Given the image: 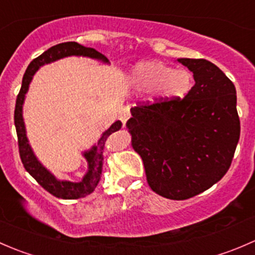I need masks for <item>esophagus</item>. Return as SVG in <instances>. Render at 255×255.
I'll return each instance as SVG.
<instances>
[{"label": "esophagus", "mask_w": 255, "mask_h": 255, "mask_svg": "<svg viewBox=\"0 0 255 255\" xmlns=\"http://www.w3.org/2000/svg\"><path fill=\"white\" fill-rule=\"evenodd\" d=\"M130 118V111H129V107H125L120 113V120L122 121L123 123H127V121Z\"/></svg>", "instance_id": "obj_1"}]
</instances>
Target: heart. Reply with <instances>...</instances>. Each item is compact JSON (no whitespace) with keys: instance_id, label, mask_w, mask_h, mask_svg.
I'll return each mask as SVG.
<instances>
[{"instance_id":"1","label":"heart","mask_w":255,"mask_h":255,"mask_svg":"<svg viewBox=\"0 0 255 255\" xmlns=\"http://www.w3.org/2000/svg\"><path fill=\"white\" fill-rule=\"evenodd\" d=\"M130 81L139 91H150L158 100L182 97L191 89V76L185 70H173L159 61H142L133 68Z\"/></svg>"}]
</instances>
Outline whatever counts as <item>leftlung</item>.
Wrapping results in <instances>:
<instances>
[{"instance_id": "8db88e82", "label": "left lung", "mask_w": 255, "mask_h": 255, "mask_svg": "<svg viewBox=\"0 0 255 255\" xmlns=\"http://www.w3.org/2000/svg\"><path fill=\"white\" fill-rule=\"evenodd\" d=\"M194 74L184 99L132 107L127 128L149 186L160 196L186 200L220 181L241 134L233 82L205 59H177Z\"/></svg>"}]
</instances>
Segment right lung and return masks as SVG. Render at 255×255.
<instances>
[{"label":"right lung","mask_w":255,"mask_h":255,"mask_svg":"<svg viewBox=\"0 0 255 255\" xmlns=\"http://www.w3.org/2000/svg\"><path fill=\"white\" fill-rule=\"evenodd\" d=\"M71 55L87 56V58L97 59V60H101L104 63L109 64V59L104 54L97 51L96 49L84 47V45L79 44L76 42H66L54 45V47L45 50L42 55H39L34 60L30 61V64L28 65L24 76H23L22 87H20L19 94L17 96L16 109H14V126H16L19 155L23 166H24V169L30 175L37 180V182L43 189L47 190L49 194L64 200L81 199V197H85L91 194V192H94L95 187L97 186L100 179H101L102 165H104L105 142H106L107 137L110 134H112L116 130L121 129V127H122V122L116 121L106 132H104L99 142L95 144L90 150L85 151L84 156L87 160L89 170L85 174V176L82 177L81 181L79 182L68 181V180H58L38 160L37 156L33 153L32 148H30L29 143H28L27 134H25L24 121H23L22 115L25 94H27L33 75L37 73V70L40 66Z\"/></svg>","instance_id":"right-lung-1"}]
</instances>
